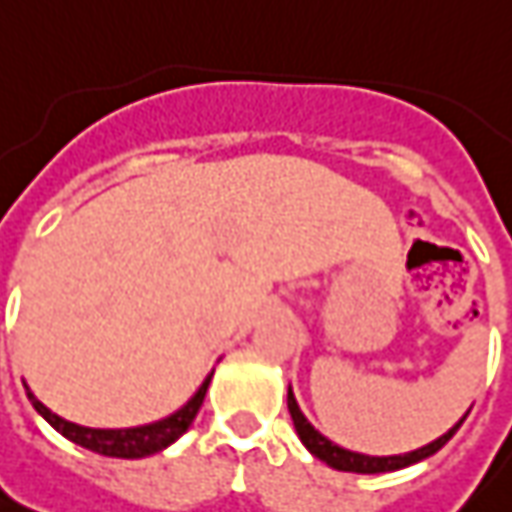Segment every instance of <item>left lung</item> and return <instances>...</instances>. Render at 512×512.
<instances>
[{"instance_id": "left-lung-1", "label": "left lung", "mask_w": 512, "mask_h": 512, "mask_svg": "<svg viewBox=\"0 0 512 512\" xmlns=\"http://www.w3.org/2000/svg\"><path fill=\"white\" fill-rule=\"evenodd\" d=\"M289 414L291 422H294V431L300 436V442L306 445L311 456H317L320 462H326L328 467H334V470H345V473H388V470H399V467H408L416 465V462H422V459H428L433 456L436 450H442L448 445V439L453 433L462 428V422H465V416L470 414L467 411L448 433H442L439 439H433L428 445H422V448L411 450V453H397V456H368V453H357V450H348L340 448V445H334L328 436L317 431L314 425H311L306 414L300 411V405H297V399H294V391H291L289 385Z\"/></svg>"}]
</instances>
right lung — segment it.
I'll list each match as a JSON object with an SVG mask.
<instances>
[{
    "instance_id": "add662e5",
    "label": "right lung",
    "mask_w": 512,
    "mask_h": 512,
    "mask_svg": "<svg viewBox=\"0 0 512 512\" xmlns=\"http://www.w3.org/2000/svg\"><path fill=\"white\" fill-rule=\"evenodd\" d=\"M212 382V374L203 379L201 388L186 399L184 405L175 411V414L164 416L158 422H150V425H135V428H87V425H76L64 416L53 414L47 408L45 402L33 397V391L25 385L27 399L33 402V408L39 411V416L45 419L47 425H53L56 431L67 436L70 442H76L81 448L93 450V453H101V456H115V459H144V456H152V453H161L167 450L172 442H178L189 425L195 422V416L201 411L203 397H206V388Z\"/></svg>"
}]
</instances>
